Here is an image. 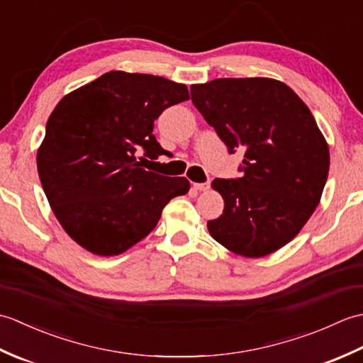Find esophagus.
<instances>
[{
  "instance_id": "esophagus-1",
  "label": "esophagus",
  "mask_w": 363,
  "mask_h": 363,
  "mask_svg": "<svg viewBox=\"0 0 363 363\" xmlns=\"http://www.w3.org/2000/svg\"><path fill=\"white\" fill-rule=\"evenodd\" d=\"M194 187L199 191H207L211 189V182L209 181H207V182H195Z\"/></svg>"
}]
</instances>
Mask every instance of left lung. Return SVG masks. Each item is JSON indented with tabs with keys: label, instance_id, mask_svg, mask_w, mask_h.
Returning a JSON list of instances; mask_svg holds the SVG:
<instances>
[{
	"label": "left lung",
	"instance_id": "left-lung-1",
	"mask_svg": "<svg viewBox=\"0 0 363 363\" xmlns=\"http://www.w3.org/2000/svg\"><path fill=\"white\" fill-rule=\"evenodd\" d=\"M191 103L228 151L245 150L242 177L213 179L225 199L211 235L245 257H264L311 218L329 173V148L312 112L284 82L220 78L190 87Z\"/></svg>",
	"mask_w": 363,
	"mask_h": 363
}]
</instances>
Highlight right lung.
<instances>
[{
  "instance_id": "obj_1",
  "label": "right lung",
  "mask_w": 363,
  "mask_h": 363,
  "mask_svg": "<svg viewBox=\"0 0 363 363\" xmlns=\"http://www.w3.org/2000/svg\"><path fill=\"white\" fill-rule=\"evenodd\" d=\"M189 90L162 76L109 72L60 99L46 123L37 169L65 233L98 256H117L156 228L164 207L186 195V177L146 172L168 156L152 134L167 107ZM148 162V160H146Z\"/></svg>"
}]
</instances>
